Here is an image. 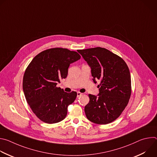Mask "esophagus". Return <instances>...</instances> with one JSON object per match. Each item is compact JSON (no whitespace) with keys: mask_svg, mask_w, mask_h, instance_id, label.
<instances>
[{"mask_svg":"<svg viewBox=\"0 0 157 157\" xmlns=\"http://www.w3.org/2000/svg\"><path fill=\"white\" fill-rule=\"evenodd\" d=\"M82 93H80V92H78L77 93V97L78 98H79V96H82Z\"/></svg>","mask_w":157,"mask_h":157,"instance_id":"obj_1","label":"esophagus"}]
</instances>
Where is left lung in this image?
<instances>
[{
    "label": "left lung",
    "instance_id": "8db88e82",
    "mask_svg": "<svg viewBox=\"0 0 157 157\" xmlns=\"http://www.w3.org/2000/svg\"><path fill=\"white\" fill-rule=\"evenodd\" d=\"M91 68L94 83L100 81L98 96L89 94L86 117L97 124L115 121L128 104L131 95L130 71L124 60L101 47L78 50Z\"/></svg>",
    "mask_w": 157,
    "mask_h": 157
}]
</instances>
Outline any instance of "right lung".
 Here are the masks:
<instances>
[{"label":"right lung","mask_w":157,"mask_h":157,"mask_svg":"<svg viewBox=\"0 0 157 157\" xmlns=\"http://www.w3.org/2000/svg\"><path fill=\"white\" fill-rule=\"evenodd\" d=\"M80 58L76 52L54 48L38 54L28 66L23 90L33 113L41 121L55 124L66 117L68 106L75 101L77 93H66L56 84L67 77L70 64Z\"/></svg>","instance_id":"right-lung-1"}]
</instances>
